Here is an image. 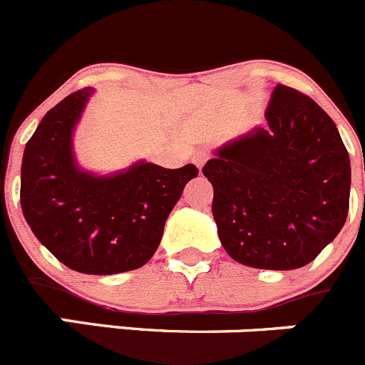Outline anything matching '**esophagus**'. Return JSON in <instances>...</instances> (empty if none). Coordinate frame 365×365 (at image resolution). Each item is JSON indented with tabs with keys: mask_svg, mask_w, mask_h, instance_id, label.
Segmentation results:
<instances>
[{
	"mask_svg": "<svg viewBox=\"0 0 365 365\" xmlns=\"http://www.w3.org/2000/svg\"><path fill=\"white\" fill-rule=\"evenodd\" d=\"M209 156H210V153L207 151V149H198V151L194 153V156H192V162L196 163V165H198L200 169H202V167H203V163H205L207 160H209Z\"/></svg>",
	"mask_w": 365,
	"mask_h": 365,
	"instance_id": "obj_1",
	"label": "esophagus"
}]
</instances>
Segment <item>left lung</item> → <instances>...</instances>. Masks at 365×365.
Returning a JSON list of instances; mask_svg holds the SVG:
<instances>
[{
	"instance_id": "left-lung-1",
	"label": "left lung",
	"mask_w": 365,
	"mask_h": 365,
	"mask_svg": "<svg viewBox=\"0 0 365 365\" xmlns=\"http://www.w3.org/2000/svg\"><path fill=\"white\" fill-rule=\"evenodd\" d=\"M264 118L217 148L203 175L227 254L252 268L295 270L346 223L349 155L329 115L294 88H274Z\"/></svg>"
}]
</instances>
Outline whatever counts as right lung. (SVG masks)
<instances>
[{
    "instance_id": "obj_1",
    "label": "right lung",
    "mask_w": 365,
    "mask_h": 365,
    "mask_svg": "<svg viewBox=\"0 0 365 365\" xmlns=\"http://www.w3.org/2000/svg\"><path fill=\"white\" fill-rule=\"evenodd\" d=\"M93 88L75 91L44 115L26 142L21 209L37 240L68 268L111 275L148 263L187 182L192 163L165 169L138 160L97 175L75 158L73 135Z\"/></svg>"
}]
</instances>
